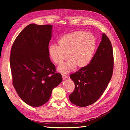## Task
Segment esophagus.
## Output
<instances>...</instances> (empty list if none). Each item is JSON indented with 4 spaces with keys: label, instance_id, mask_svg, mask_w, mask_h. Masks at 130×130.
<instances>
[{
    "label": "esophagus",
    "instance_id": "esophagus-1",
    "mask_svg": "<svg viewBox=\"0 0 130 130\" xmlns=\"http://www.w3.org/2000/svg\"><path fill=\"white\" fill-rule=\"evenodd\" d=\"M62 77H63V79L65 80L67 78V76L65 75H62Z\"/></svg>",
    "mask_w": 130,
    "mask_h": 130
}]
</instances>
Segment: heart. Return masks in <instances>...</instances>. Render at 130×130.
I'll list each match as a JSON object with an SVG mask.
<instances>
[{"label": "heart", "mask_w": 130, "mask_h": 130, "mask_svg": "<svg viewBox=\"0 0 130 130\" xmlns=\"http://www.w3.org/2000/svg\"><path fill=\"white\" fill-rule=\"evenodd\" d=\"M58 46H51L48 51L51 60L60 65L67 58L69 60L60 65L57 71L66 74L76 66L82 69L91 62L96 46L95 36L89 32L76 31L65 34L57 42Z\"/></svg>", "instance_id": "1"}]
</instances>
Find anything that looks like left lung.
I'll list each match as a JSON object with an SVG mask.
<instances>
[{"label": "left lung", "mask_w": 130, "mask_h": 130, "mask_svg": "<svg viewBox=\"0 0 130 130\" xmlns=\"http://www.w3.org/2000/svg\"><path fill=\"white\" fill-rule=\"evenodd\" d=\"M113 64L111 43L103 34L101 42L90 64L70 75L75 85L74 92L69 96L72 103L80 107L95 103L111 79Z\"/></svg>", "instance_id": "left-lung-1"}]
</instances>
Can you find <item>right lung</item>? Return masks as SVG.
I'll list each match as a JSON object with an SVG mask.
<instances>
[{
	"instance_id": "right-lung-1",
	"label": "right lung",
	"mask_w": 130,
	"mask_h": 130,
	"mask_svg": "<svg viewBox=\"0 0 130 130\" xmlns=\"http://www.w3.org/2000/svg\"><path fill=\"white\" fill-rule=\"evenodd\" d=\"M53 26L31 24L20 32L12 46L10 65L12 83L19 96L33 107L43 105L62 81L48 56Z\"/></svg>"
}]
</instances>
